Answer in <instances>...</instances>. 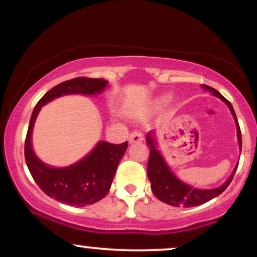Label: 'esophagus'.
<instances>
[{
	"label": "esophagus",
	"instance_id": "1",
	"mask_svg": "<svg viewBox=\"0 0 257 257\" xmlns=\"http://www.w3.org/2000/svg\"><path fill=\"white\" fill-rule=\"evenodd\" d=\"M144 140V135L141 132H133L131 135H129V143L131 144H137L141 143Z\"/></svg>",
	"mask_w": 257,
	"mask_h": 257
}]
</instances>
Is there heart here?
Returning a JSON list of instances; mask_svg holds the SVG:
<instances>
[{"mask_svg":"<svg viewBox=\"0 0 257 257\" xmlns=\"http://www.w3.org/2000/svg\"><path fill=\"white\" fill-rule=\"evenodd\" d=\"M163 101H164V100H163Z\"/></svg>","mask_w":257,"mask_h":257,"instance_id":"obj_1","label":"heart"}]
</instances>
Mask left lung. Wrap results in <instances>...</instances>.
Masks as SVG:
<instances>
[{
	"instance_id": "8db88e82",
	"label": "left lung",
	"mask_w": 257,
	"mask_h": 257,
	"mask_svg": "<svg viewBox=\"0 0 257 257\" xmlns=\"http://www.w3.org/2000/svg\"><path fill=\"white\" fill-rule=\"evenodd\" d=\"M203 88L206 90H209L210 93H213L215 96L220 98L225 104L228 106L229 110H231L233 117H234L235 123H237V137H238V143H239V149L241 151V133L239 124H238L237 116H235V112L233 110V106L231 102L228 101L226 98H223L222 95L214 88L209 87V85L203 84ZM147 145L150 146L151 151H150V158H149V164H147V176L149 180L151 181V188L152 192L156 197L162 202L167 203V204L173 205V206H196L200 205L203 203L209 202L210 199L215 198L219 194H221L223 191L228 187V185L231 184L233 176H234L237 167L233 170L232 175L229 176L228 180L223 185H221L220 187L213 188V190H198V188H194L192 186L184 184L182 181L176 178L174 175L172 170L169 169V167L167 166V163L164 162L163 157L159 153V151L156 149L155 140L152 138V133H149L146 137Z\"/></svg>"
}]
</instances>
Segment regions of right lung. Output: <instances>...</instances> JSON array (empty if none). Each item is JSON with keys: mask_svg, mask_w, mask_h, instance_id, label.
<instances>
[{"mask_svg": "<svg viewBox=\"0 0 257 257\" xmlns=\"http://www.w3.org/2000/svg\"><path fill=\"white\" fill-rule=\"evenodd\" d=\"M107 82L100 78L77 77L65 81L47 91L35 106L25 139V162L32 178L47 196L69 205L84 206L102 199L110 191L119 161L128 143L100 141L87 157L65 168H53L36 157L31 146L34 123L41 107L53 99L66 94L95 95L105 89Z\"/></svg>", "mask_w": 257, "mask_h": 257, "instance_id": "right-lung-1", "label": "right lung"}]
</instances>
